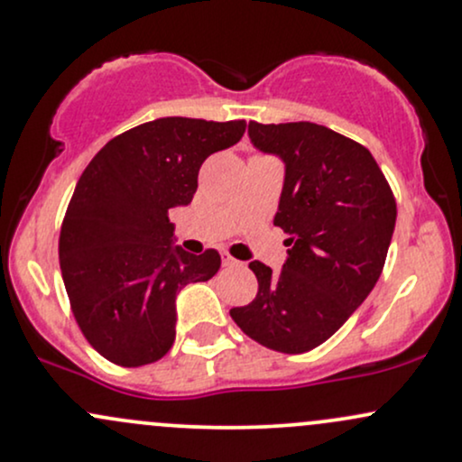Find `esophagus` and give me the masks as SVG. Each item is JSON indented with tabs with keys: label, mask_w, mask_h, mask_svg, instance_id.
<instances>
[{
	"label": "esophagus",
	"mask_w": 462,
	"mask_h": 462,
	"mask_svg": "<svg viewBox=\"0 0 462 462\" xmlns=\"http://www.w3.org/2000/svg\"><path fill=\"white\" fill-rule=\"evenodd\" d=\"M221 261H224V267H235V264H238L236 258H232L227 252L221 254Z\"/></svg>",
	"instance_id": "34e87169"
}]
</instances>
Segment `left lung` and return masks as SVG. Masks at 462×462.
I'll return each mask as SVG.
<instances>
[{
    "label": "left lung",
    "mask_w": 462,
    "mask_h": 462,
    "mask_svg": "<svg viewBox=\"0 0 462 462\" xmlns=\"http://www.w3.org/2000/svg\"><path fill=\"white\" fill-rule=\"evenodd\" d=\"M247 134L284 162L273 224L291 249L278 273L249 263L258 293L230 315L261 346L304 354L328 341L378 282L395 230L393 190L367 147L326 125L249 121Z\"/></svg>",
    "instance_id": "left-lung-1"
}]
</instances>
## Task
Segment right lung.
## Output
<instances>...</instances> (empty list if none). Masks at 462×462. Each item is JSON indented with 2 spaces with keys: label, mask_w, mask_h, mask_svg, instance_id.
<instances>
[{
  "label": "right lung",
  "mask_w": 462,
  "mask_h": 462,
  "mask_svg": "<svg viewBox=\"0 0 462 462\" xmlns=\"http://www.w3.org/2000/svg\"><path fill=\"white\" fill-rule=\"evenodd\" d=\"M245 121L164 116L115 136L79 176L60 227V272L87 341L121 367L176 341V298L219 272L217 249L173 245L169 210L189 206L201 162L241 141Z\"/></svg>",
  "instance_id": "right-lung-1"
}]
</instances>
